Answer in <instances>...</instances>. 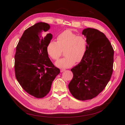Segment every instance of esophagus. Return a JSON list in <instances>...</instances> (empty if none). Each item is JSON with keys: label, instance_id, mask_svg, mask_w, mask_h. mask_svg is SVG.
I'll list each match as a JSON object with an SVG mask.
<instances>
[{"label": "esophagus", "instance_id": "34e87169", "mask_svg": "<svg viewBox=\"0 0 125 125\" xmlns=\"http://www.w3.org/2000/svg\"><path fill=\"white\" fill-rule=\"evenodd\" d=\"M66 70L65 69H62L61 70H60V72H61V73H62V72H63V71H65Z\"/></svg>", "mask_w": 125, "mask_h": 125}]
</instances>
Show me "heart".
I'll return each instance as SVG.
<instances>
[{"label":"heart","instance_id":"obj_1","mask_svg":"<svg viewBox=\"0 0 125 125\" xmlns=\"http://www.w3.org/2000/svg\"><path fill=\"white\" fill-rule=\"evenodd\" d=\"M88 43L85 37L77 35L70 30H66L58 35L57 42L51 41L47 46V52L54 60H57L65 50L64 58L58 60L55 65L61 68L73 66L75 62H80L86 53Z\"/></svg>","mask_w":125,"mask_h":125}]
</instances>
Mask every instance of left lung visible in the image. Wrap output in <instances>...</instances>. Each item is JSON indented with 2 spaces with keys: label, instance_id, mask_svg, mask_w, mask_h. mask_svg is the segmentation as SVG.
Here are the masks:
<instances>
[{
  "label": "left lung",
  "instance_id": "left-lung-1",
  "mask_svg": "<svg viewBox=\"0 0 125 125\" xmlns=\"http://www.w3.org/2000/svg\"><path fill=\"white\" fill-rule=\"evenodd\" d=\"M87 40L86 53L71 71L73 78L68 85L75 99L85 101L99 95L110 80L114 62V50L103 33L92 28L82 31Z\"/></svg>",
  "mask_w": 125,
  "mask_h": 125
}]
</instances>
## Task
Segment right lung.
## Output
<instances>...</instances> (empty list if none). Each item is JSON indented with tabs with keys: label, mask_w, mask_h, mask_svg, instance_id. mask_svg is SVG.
<instances>
[{
	"label": "right lung",
	"mask_w": 125,
	"mask_h": 125,
	"mask_svg": "<svg viewBox=\"0 0 125 125\" xmlns=\"http://www.w3.org/2000/svg\"><path fill=\"white\" fill-rule=\"evenodd\" d=\"M50 29L48 23L39 22L25 30L19 41L14 56L17 81L26 92L36 98L47 95L52 81L60 73L47 52L52 34H42Z\"/></svg>",
	"instance_id": "obj_1"
}]
</instances>
